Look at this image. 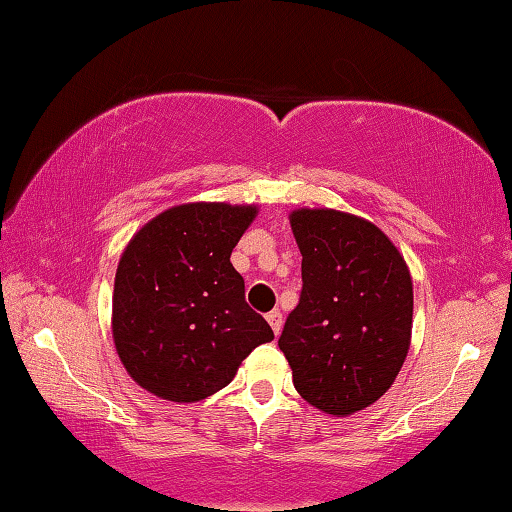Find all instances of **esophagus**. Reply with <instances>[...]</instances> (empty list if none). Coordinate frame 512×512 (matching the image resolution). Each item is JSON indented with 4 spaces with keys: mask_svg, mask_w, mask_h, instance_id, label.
<instances>
[{
    "mask_svg": "<svg viewBox=\"0 0 512 512\" xmlns=\"http://www.w3.org/2000/svg\"><path fill=\"white\" fill-rule=\"evenodd\" d=\"M265 317H267V322H270L274 335H279L281 333V326H283V315L279 311H272V313H267Z\"/></svg>",
    "mask_w": 512,
    "mask_h": 512,
    "instance_id": "1",
    "label": "esophagus"
}]
</instances>
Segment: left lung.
Instances as JSON below:
<instances>
[{
  "label": "left lung",
  "mask_w": 512,
  "mask_h": 512,
  "mask_svg": "<svg viewBox=\"0 0 512 512\" xmlns=\"http://www.w3.org/2000/svg\"><path fill=\"white\" fill-rule=\"evenodd\" d=\"M301 295L279 338L308 404L347 417L381 399L404 365L413 281L390 238L363 217L299 208Z\"/></svg>",
  "instance_id": "left-lung-1"
}]
</instances>
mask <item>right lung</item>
I'll return each mask as SVG.
<instances>
[{
    "label": "right lung",
    "mask_w": 512,
    "mask_h": 512,
    "mask_svg": "<svg viewBox=\"0 0 512 512\" xmlns=\"http://www.w3.org/2000/svg\"><path fill=\"white\" fill-rule=\"evenodd\" d=\"M256 213L220 201L181 204L131 238L115 274L113 340L140 388L201 401L233 381L251 349L274 340L231 265Z\"/></svg>",
    "instance_id": "right-lung-1"
}]
</instances>
